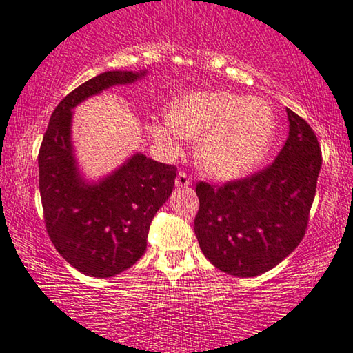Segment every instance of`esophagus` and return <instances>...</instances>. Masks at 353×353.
I'll return each instance as SVG.
<instances>
[{"mask_svg":"<svg viewBox=\"0 0 353 353\" xmlns=\"http://www.w3.org/2000/svg\"><path fill=\"white\" fill-rule=\"evenodd\" d=\"M191 178H189V175L188 173H184V172H180L178 173V176H176V180H175V184H176V188H189L191 186Z\"/></svg>","mask_w":353,"mask_h":353,"instance_id":"34e87169","label":"esophagus"}]
</instances>
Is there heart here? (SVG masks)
<instances>
[{
    "label": "heart",
    "instance_id": "1",
    "mask_svg": "<svg viewBox=\"0 0 353 353\" xmlns=\"http://www.w3.org/2000/svg\"><path fill=\"white\" fill-rule=\"evenodd\" d=\"M150 132L167 150L180 148V139H198L197 161L208 175L230 180L260 164L276 134V117L260 97L230 91H192L173 102L164 120Z\"/></svg>",
    "mask_w": 353,
    "mask_h": 353
}]
</instances>
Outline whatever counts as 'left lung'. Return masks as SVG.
<instances>
[{
    "label": "left lung",
    "mask_w": 353,
    "mask_h": 353,
    "mask_svg": "<svg viewBox=\"0 0 353 353\" xmlns=\"http://www.w3.org/2000/svg\"><path fill=\"white\" fill-rule=\"evenodd\" d=\"M289 137L267 169L216 188L200 181L194 232L216 268L254 278L294 252L305 236L319 172L321 145L311 126L287 108Z\"/></svg>",
    "instance_id": "8db88e82"
}]
</instances>
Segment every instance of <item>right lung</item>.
Instances as JSON below:
<instances>
[{"mask_svg":"<svg viewBox=\"0 0 353 353\" xmlns=\"http://www.w3.org/2000/svg\"><path fill=\"white\" fill-rule=\"evenodd\" d=\"M146 70H108L75 88L52 113L39 150V191L48 236L66 262L93 278H112L146 251L150 224L170 197L176 167L135 153L118 169L88 181L72 145L74 108Z\"/></svg>","mask_w":353,"mask_h":353,"instance_id":"right-lung-1","label":"right lung"}]
</instances>
